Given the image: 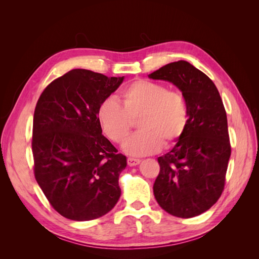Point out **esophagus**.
<instances>
[{"instance_id": "34e87169", "label": "esophagus", "mask_w": 259, "mask_h": 259, "mask_svg": "<svg viewBox=\"0 0 259 259\" xmlns=\"http://www.w3.org/2000/svg\"><path fill=\"white\" fill-rule=\"evenodd\" d=\"M140 163L139 159H135V158H127V164L130 166H136Z\"/></svg>"}]
</instances>
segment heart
Masks as SVG:
<instances>
[{"label":"heart","mask_w":259,"mask_h":259,"mask_svg":"<svg viewBox=\"0 0 259 259\" xmlns=\"http://www.w3.org/2000/svg\"><path fill=\"white\" fill-rule=\"evenodd\" d=\"M120 104L112 98L100 103L97 119L106 136L121 145L136 120L139 128L124 145L132 155L154 153L176 144L186 131L189 111L184 94L162 83L136 80L120 92Z\"/></svg>","instance_id":"heart-1"}]
</instances>
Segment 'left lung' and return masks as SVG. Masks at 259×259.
Masks as SVG:
<instances>
[{"label":"left lung","mask_w":259,"mask_h":259,"mask_svg":"<svg viewBox=\"0 0 259 259\" xmlns=\"http://www.w3.org/2000/svg\"><path fill=\"white\" fill-rule=\"evenodd\" d=\"M149 77L175 84L189 111L184 135L169 152L158 158L155 200L173 216H198L221 198L231 154L222 97L213 81L185 60L163 66Z\"/></svg>","instance_id":"1"}]
</instances>
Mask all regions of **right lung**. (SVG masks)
I'll list each match as a JSON object with an SVG mask.
<instances>
[{"label":"right lung","mask_w":259,"mask_h":259,"mask_svg":"<svg viewBox=\"0 0 259 259\" xmlns=\"http://www.w3.org/2000/svg\"><path fill=\"white\" fill-rule=\"evenodd\" d=\"M123 79L73 69L46 86L36 103L34 177L53 208L71 221L99 218L119 201L126 156L103 135L97 110Z\"/></svg>","instance_id":"right-lung-1"}]
</instances>
